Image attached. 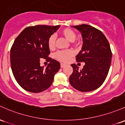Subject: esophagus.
Listing matches in <instances>:
<instances>
[{
    "instance_id": "esophagus-1",
    "label": "esophagus",
    "mask_w": 125,
    "mask_h": 125,
    "mask_svg": "<svg viewBox=\"0 0 125 125\" xmlns=\"http://www.w3.org/2000/svg\"><path fill=\"white\" fill-rule=\"evenodd\" d=\"M65 64H63V63H60V67H61L62 68H63V67H65Z\"/></svg>"
}]
</instances>
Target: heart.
<instances>
[{
    "instance_id": "obj_1",
    "label": "heart",
    "mask_w": 125,
    "mask_h": 125,
    "mask_svg": "<svg viewBox=\"0 0 125 125\" xmlns=\"http://www.w3.org/2000/svg\"><path fill=\"white\" fill-rule=\"evenodd\" d=\"M60 34L68 40L69 42H75L76 38V34L75 31L72 29L69 28H66L62 30ZM56 37L54 34H52L49 37L47 40L48 47L50 50L53 49L55 47ZM73 55V52L71 50H60L54 54V57L56 59L63 62H67L69 61V59Z\"/></svg>"
}]
</instances>
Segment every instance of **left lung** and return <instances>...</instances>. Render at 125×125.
Masks as SVG:
<instances>
[{
  "label": "left lung",
  "mask_w": 125,
  "mask_h": 125,
  "mask_svg": "<svg viewBox=\"0 0 125 125\" xmlns=\"http://www.w3.org/2000/svg\"><path fill=\"white\" fill-rule=\"evenodd\" d=\"M82 34L83 46L76 56L77 62H85L83 69L78 70L72 64L73 72L69 82L74 88L81 92H90L98 88L104 82L109 73L112 53L109 42L99 30L82 24L73 26Z\"/></svg>",
  "instance_id": "obj_1"
}]
</instances>
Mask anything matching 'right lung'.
<instances>
[{
    "label": "right lung",
    "mask_w": 125,
    "mask_h": 125,
    "mask_svg": "<svg viewBox=\"0 0 125 125\" xmlns=\"http://www.w3.org/2000/svg\"><path fill=\"white\" fill-rule=\"evenodd\" d=\"M60 25L28 27L15 40L10 49V65L18 84L27 91L40 93L51 86L60 63L49 57L48 38ZM41 58L50 62L46 68L40 66Z\"/></svg>",
    "instance_id": "right-lung-1"
}]
</instances>
